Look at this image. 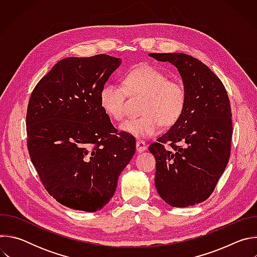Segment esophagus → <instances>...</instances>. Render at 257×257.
Wrapping results in <instances>:
<instances>
[{
  "mask_svg": "<svg viewBox=\"0 0 257 257\" xmlns=\"http://www.w3.org/2000/svg\"><path fill=\"white\" fill-rule=\"evenodd\" d=\"M146 149H148V145H146V143L143 140L136 141V151L138 153H142V152L146 151Z\"/></svg>",
  "mask_w": 257,
  "mask_h": 257,
  "instance_id": "1",
  "label": "esophagus"
}]
</instances>
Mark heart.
Masks as SVG:
<instances>
[{"label":"heart","instance_id":"obj_1","mask_svg":"<svg viewBox=\"0 0 257 257\" xmlns=\"http://www.w3.org/2000/svg\"><path fill=\"white\" fill-rule=\"evenodd\" d=\"M124 85L107 83L100 90V105L104 113L115 121L126 114V98L130 95H145L141 117L131 118L120 129L135 137H151L163 126L174 125L186 105L187 92L180 80H170L158 68L144 64L131 70L125 76Z\"/></svg>","mask_w":257,"mask_h":257}]
</instances>
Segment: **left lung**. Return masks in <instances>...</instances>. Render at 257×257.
Returning a JSON list of instances; mask_svg holds the SVG:
<instances>
[{
  "instance_id": "1",
  "label": "left lung",
  "mask_w": 257,
  "mask_h": 257,
  "mask_svg": "<svg viewBox=\"0 0 257 257\" xmlns=\"http://www.w3.org/2000/svg\"><path fill=\"white\" fill-rule=\"evenodd\" d=\"M150 56L173 64L187 92L182 116L149 148L156 159V188L171 206H191L210 196L229 162L233 132L229 96L201 61L183 53Z\"/></svg>"
}]
</instances>
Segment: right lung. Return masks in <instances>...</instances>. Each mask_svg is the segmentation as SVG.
Segmentation results:
<instances>
[{"instance_id": "obj_1", "label": "right lung", "mask_w": 257, "mask_h": 257, "mask_svg": "<svg viewBox=\"0 0 257 257\" xmlns=\"http://www.w3.org/2000/svg\"><path fill=\"white\" fill-rule=\"evenodd\" d=\"M96 55L58 62L34 87L26 114L27 149L45 189L77 210L101 209L135 153L100 105V90L120 66Z\"/></svg>"}]
</instances>
